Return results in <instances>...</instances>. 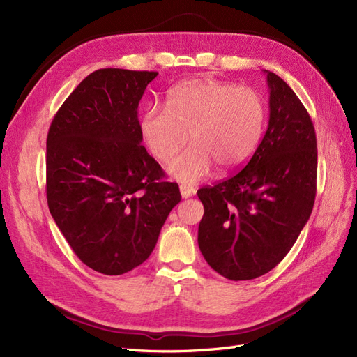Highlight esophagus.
<instances>
[{
  "label": "esophagus",
  "mask_w": 357,
  "mask_h": 357,
  "mask_svg": "<svg viewBox=\"0 0 357 357\" xmlns=\"http://www.w3.org/2000/svg\"><path fill=\"white\" fill-rule=\"evenodd\" d=\"M180 193H181V198H189V197L193 195V193H195V189L190 188V186H186V185H181L180 186Z\"/></svg>",
  "instance_id": "esophagus-1"
}]
</instances>
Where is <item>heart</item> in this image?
<instances>
[{
  "label": "heart",
  "instance_id": "heart-1",
  "mask_svg": "<svg viewBox=\"0 0 357 357\" xmlns=\"http://www.w3.org/2000/svg\"><path fill=\"white\" fill-rule=\"evenodd\" d=\"M265 125L262 96L252 88L215 79L188 80L168 95L167 109H149L139 128L152 155L169 160L188 143L193 146L168 165L183 183L241 168L261 143Z\"/></svg>",
  "mask_w": 357,
  "mask_h": 357
}]
</instances>
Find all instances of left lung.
Segmentation results:
<instances>
[{"mask_svg": "<svg viewBox=\"0 0 357 357\" xmlns=\"http://www.w3.org/2000/svg\"><path fill=\"white\" fill-rule=\"evenodd\" d=\"M269 121L247 165L198 190L199 250L220 275L240 282L271 271L310 219L316 198L317 142L305 107L277 74L264 70Z\"/></svg>", "mask_w": 357, "mask_h": 357, "instance_id": "left-lung-1", "label": "left lung"}]
</instances>
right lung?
Returning a JSON list of instances; mask_svg holds the SVG:
<instances>
[{
    "label": "right lung",
    "instance_id": "obj_1",
    "mask_svg": "<svg viewBox=\"0 0 357 357\" xmlns=\"http://www.w3.org/2000/svg\"><path fill=\"white\" fill-rule=\"evenodd\" d=\"M156 71L102 68L89 74L53 117L46 192L53 220L80 261L121 275L153 252L176 183L142 144L138 102Z\"/></svg>",
    "mask_w": 357,
    "mask_h": 357
}]
</instances>
